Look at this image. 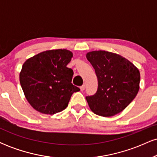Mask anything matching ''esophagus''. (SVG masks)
Masks as SVG:
<instances>
[{
    "label": "esophagus",
    "mask_w": 157,
    "mask_h": 157,
    "mask_svg": "<svg viewBox=\"0 0 157 157\" xmlns=\"http://www.w3.org/2000/svg\"><path fill=\"white\" fill-rule=\"evenodd\" d=\"M85 89H86V86H85V85H82V86H80V90L81 91H84L85 90Z\"/></svg>",
    "instance_id": "obj_1"
}]
</instances>
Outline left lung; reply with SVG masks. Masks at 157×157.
Masks as SVG:
<instances>
[{"instance_id":"8db88e82","label":"left lung","mask_w":157,"mask_h":157,"mask_svg":"<svg viewBox=\"0 0 157 157\" xmlns=\"http://www.w3.org/2000/svg\"><path fill=\"white\" fill-rule=\"evenodd\" d=\"M98 80L97 92L86 97L90 109L102 117H111L127 107L140 89V71L125 57L106 51L86 54Z\"/></svg>"}]
</instances>
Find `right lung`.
<instances>
[{
	"instance_id": "obj_1",
	"label": "right lung",
	"mask_w": 157,
	"mask_h": 157,
	"mask_svg": "<svg viewBox=\"0 0 157 157\" xmlns=\"http://www.w3.org/2000/svg\"><path fill=\"white\" fill-rule=\"evenodd\" d=\"M73 57L66 49L48 50L28 59L20 73L27 101L39 112L55 114L67 107L80 89L71 83L73 70L67 65Z\"/></svg>"
}]
</instances>
